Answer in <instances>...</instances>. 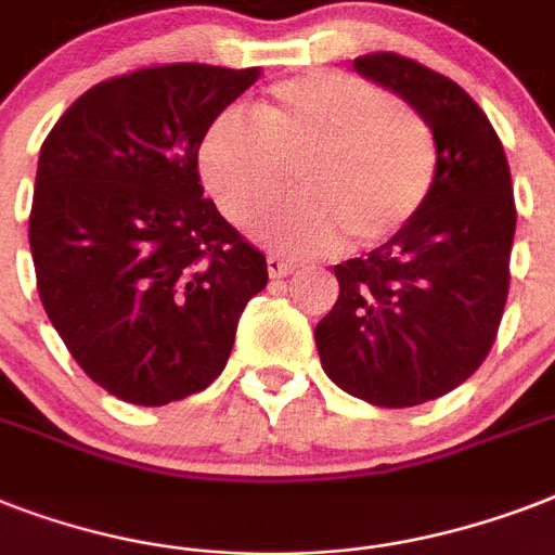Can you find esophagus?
Segmentation results:
<instances>
[{
	"mask_svg": "<svg viewBox=\"0 0 555 555\" xmlns=\"http://www.w3.org/2000/svg\"><path fill=\"white\" fill-rule=\"evenodd\" d=\"M268 273L270 279H285L294 273V264L285 259H279V256H268Z\"/></svg>",
	"mask_w": 555,
	"mask_h": 555,
	"instance_id": "1",
	"label": "esophagus"
}]
</instances>
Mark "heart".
<instances>
[{
	"label": "heart",
	"instance_id": "heart-1",
	"mask_svg": "<svg viewBox=\"0 0 555 555\" xmlns=\"http://www.w3.org/2000/svg\"><path fill=\"white\" fill-rule=\"evenodd\" d=\"M204 186L235 224H250L299 172L305 198L259 227L270 247L322 256L346 242L371 247L421 216L435 186V138L417 112L346 72L270 86L256 120L221 112L198 146Z\"/></svg>",
	"mask_w": 555,
	"mask_h": 555
}]
</instances>
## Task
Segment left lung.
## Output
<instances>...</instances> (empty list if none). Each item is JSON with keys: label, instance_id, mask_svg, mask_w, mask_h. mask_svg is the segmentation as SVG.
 <instances>
[{"label": "left lung", "instance_id": "1", "mask_svg": "<svg viewBox=\"0 0 555 555\" xmlns=\"http://www.w3.org/2000/svg\"><path fill=\"white\" fill-rule=\"evenodd\" d=\"M357 74L426 120L438 172L414 224L334 268L339 299L313 337L343 391L383 409L449 395L490 354L509 291L516 201L481 106L457 82L400 54H365Z\"/></svg>", "mask_w": 555, "mask_h": 555}]
</instances>
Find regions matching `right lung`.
<instances>
[{
	"label": "right lung",
	"mask_w": 555,
	"mask_h": 555,
	"mask_svg": "<svg viewBox=\"0 0 555 555\" xmlns=\"http://www.w3.org/2000/svg\"><path fill=\"white\" fill-rule=\"evenodd\" d=\"M256 68L172 63L98 82L39 150L28 242L48 320L86 374L134 405L224 371L268 261L204 198L207 126Z\"/></svg>",
	"instance_id": "add662e5"
}]
</instances>
